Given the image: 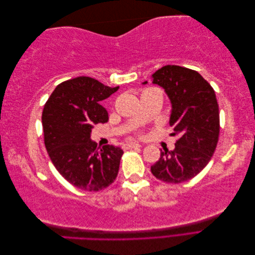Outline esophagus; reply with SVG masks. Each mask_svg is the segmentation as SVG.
Returning <instances> with one entry per match:
<instances>
[{"label": "esophagus", "mask_w": 255, "mask_h": 255, "mask_svg": "<svg viewBox=\"0 0 255 255\" xmlns=\"http://www.w3.org/2000/svg\"><path fill=\"white\" fill-rule=\"evenodd\" d=\"M140 144L137 142H128V143H125L122 144V149L123 150H128V149H133V148H140Z\"/></svg>", "instance_id": "1"}]
</instances>
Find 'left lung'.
<instances>
[{
    "instance_id": "8db88e82",
    "label": "left lung",
    "mask_w": 255,
    "mask_h": 255,
    "mask_svg": "<svg viewBox=\"0 0 255 255\" xmlns=\"http://www.w3.org/2000/svg\"><path fill=\"white\" fill-rule=\"evenodd\" d=\"M172 105L169 125L179 136L173 151H161L152 174L166 183L179 184L196 176L211 160L219 137V106L213 87L188 68L167 65L152 75ZM148 82H144L146 84Z\"/></svg>"
}]
</instances>
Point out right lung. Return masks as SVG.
<instances>
[{
	"mask_svg": "<svg viewBox=\"0 0 255 255\" xmlns=\"http://www.w3.org/2000/svg\"><path fill=\"white\" fill-rule=\"evenodd\" d=\"M118 89L79 76L57 85L44 104L41 119L49 156L57 171L82 190H102L117 177L123 151L98 146L90 133L94 125L109 121L100 102Z\"/></svg>",
	"mask_w": 255,
	"mask_h": 255,
	"instance_id": "add662e5",
	"label": "right lung"
}]
</instances>
